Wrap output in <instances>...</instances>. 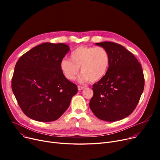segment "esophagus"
<instances>
[{
	"instance_id": "1",
	"label": "esophagus",
	"mask_w": 160,
	"mask_h": 160,
	"mask_svg": "<svg viewBox=\"0 0 160 160\" xmlns=\"http://www.w3.org/2000/svg\"><path fill=\"white\" fill-rule=\"evenodd\" d=\"M84 88H85V86H78V89L79 91L82 90L83 89H84Z\"/></svg>"
}]
</instances>
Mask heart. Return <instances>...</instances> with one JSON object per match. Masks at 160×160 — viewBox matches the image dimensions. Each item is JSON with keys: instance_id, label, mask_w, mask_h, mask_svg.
<instances>
[{"instance_id": "1", "label": "heart", "mask_w": 160, "mask_h": 160, "mask_svg": "<svg viewBox=\"0 0 160 160\" xmlns=\"http://www.w3.org/2000/svg\"><path fill=\"white\" fill-rule=\"evenodd\" d=\"M70 56L71 60L63 59L60 64L64 77L69 80L77 78L80 67V82L98 81L106 75L110 63V54L102 47L81 46L75 48Z\"/></svg>"}]
</instances>
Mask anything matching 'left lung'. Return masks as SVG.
<instances>
[{"mask_svg": "<svg viewBox=\"0 0 160 160\" xmlns=\"http://www.w3.org/2000/svg\"><path fill=\"white\" fill-rule=\"evenodd\" d=\"M96 45L106 48L110 63L104 77L93 85L89 102L97 118L109 122L121 120L135 110L145 86L141 65L123 46L104 41Z\"/></svg>", "mask_w": 160, "mask_h": 160, "instance_id": "1", "label": "left lung"}]
</instances>
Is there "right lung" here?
Here are the masks:
<instances>
[{"label":"right lung","instance_id":"obj_1","mask_svg":"<svg viewBox=\"0 0 160 160\" xmlns=\"http://www.w3.org/2000/svg\"><path fill=\"white\" fill-rule=\"evenodd\" d=\"M64 43H45L24 54L16 63L12 89L23 113L40 122L54 121L69 106L78 88L67 80L60 62L69 52Z\"/></svg>","mask_w":160,"mask_h":160}]
</instances>
